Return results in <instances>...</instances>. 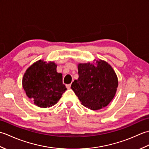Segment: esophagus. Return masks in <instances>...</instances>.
I'll return each instance as SVG.
<instances>
[{"label": "esophagus", "mask_w": 149, "mask_h": 149, "mask_svg": "<svg viewBox=\"0 0 149 149\" xmlns=\"http://www.w3.org/2000/svg\"><path fill=\"white\" fill-rule=\"evenodd\" d=\"M66 88H68V89H70V87H71V84H67L66 85Z\"/></svg>", "instance_id": "34e87169"}]
</instances>
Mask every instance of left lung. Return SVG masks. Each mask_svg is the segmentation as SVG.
Returning a JSON list of instances; mask_svg holds the SVG:
<instances>
[{"mask_svg":"<svg viewBox=\"0 0 149 149\" xmlns=\"http://www.w3.org/2000/svg\"><path fill=\"white\" fill-rule=\"evenodd\" d=\"M79 78L71 85L82 105L91 110L107 106L115 95L118 78L107 62L99 60L93 63L78 65Z\"/></svg>","mask_w":149,"mask_h":149,"instance_id":"obj_1","label":"left lung"}]
</instances>
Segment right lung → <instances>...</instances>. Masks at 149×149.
I'll return each instance as SVG.
<instances>
[{"mask_svg": "<svg viewBox=\"0 0 149 149\" xmlns=\"http://www.w3.org/2000/svg\"><path fill=\"white\" fill-rule=\"evenodd\" d=\"M57 65L39 60L29 66L22 79V86L27 96L40 107H50L58 102L66 90Z\"/></svg>", "mask_w": 149, "mask_h": 149, "instance_id": "obj_1", "label": "right lung"}]
</instances>
